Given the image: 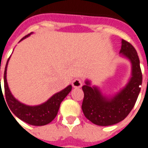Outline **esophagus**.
<instances>
[{"instance_id": "1", "label": "esophagus", "mask_w": 148, "mask_h": 148, "mask_svg": "<svg viewBox=\"0 0 148 148\" xmlns=\"http://www.w3.org/2000/svg\"><path fill=\"white\" fill-rule=\"evenodd\" d=\"M82 84L83 82L82 79H80V78H76V79H74L73 82H72V86L75 87V88H80V87H82Z\"/></svg>"}]
</instances>
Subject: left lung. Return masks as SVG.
<instances>
[{"label": "left lung", "instance_id": "8db88e82", "mask_svg": "<svg viewBox=\"0 0 148 148\" xmlns=\"http://www.w3.org/2000/svg\"><path fill=\"white\" fill-rule=\"evenodd\" d=\"M119 53L132 63V77L124 88L108 98L96 86H90L89 81L82 86L83 114L90 122L99 126H110L123 120L133 110L141 90L143 75L136 49L131 43L122 39Z\"/></svg>", "mask_w": 148, "mask_h": 148}]
</instances>
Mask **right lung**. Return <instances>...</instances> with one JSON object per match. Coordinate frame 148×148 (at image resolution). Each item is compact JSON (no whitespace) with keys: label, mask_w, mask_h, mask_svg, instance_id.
<instances>
[{"label":"right lung","mask_w":148,"mask_h":148,"mask_svg":"<svg viewBox=\"0 0 148 148\" xmlns=\"http://www.w3.org/2000/svg\"><path fill=\"white\" fill-rule=\"evenodd\" d=\"M29 35L30 34H27L22 39L25 38ZM8 61L6 62L5 72H4V88H5V100L10 108L9 110H11L14 115L21 119L22 121L27 123L30 125H34V126H43L52 122L58 114L62 101L65 99L66 96L69 94V92L71 90V85L66 87L62 91L53 95L49 100H47L45 103H43L42 105H36V106L24 105L14 98L10 93V90L8 87V84L6 81V68H7ZM0 92L1 93L2 92L1 90H0Z\"/></svg>","instance_id":"right-lung-1"}]
</instances>
